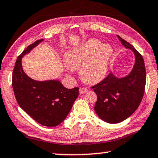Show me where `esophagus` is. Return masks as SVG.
<instances>
[{"mask_svg": "<svg viewBox=\"0 0 158 158\" xmlns=\"http://www.w3.org/2000/svg\"><path fill=\"white\" fill-rule=\"evenodd\" d=\"M87 91H88V89L86 88V87H81L79 89V94H86Z\"/></svg>", "mask_w": 158, "mask_h": 158, "instance_id": "esophagus-1", "label": "esophagus"}]
</instances>
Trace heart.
<instances>
[{
  "mask_svg": "<svg viewBox=\"0 0 158 158\" xmlns=\"http://www.w3.org/2000/svg\"><path fill=\"white\" fill-rule=\"evenodd\" d=\"M113 53L114 49L110 44H101L98 40L93 39L79 49L66 53L65 63L72 69L81 67V78L87 83L94 84L105 77Z\"/></svg>",
  "mask_w": 158,
  "mask_h": 158,
  "instance_id": "1",
  "label": "heart"
}]
</instances>
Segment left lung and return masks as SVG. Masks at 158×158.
Here are the masks:
<instances>
[{"mask_svg": "<svg viewBox=\"0 0 158 158\" xmlns=\"http://www.w3.org/2000/svg\"><path fill=\"white\" fill-rule=\"evenodd\" d=\"M117 37L123 46L135 54L133 70L123 78H117L109 73L102 81L91 86L97 95L94 110L100 118L110 123H120L135 111L143 99L146 82L142 55L129 42Z\"/></svg>", "mask_w": 158, "mask_h": 158, "instance_id": "obj_1", "label": "left lung"}]
</instances>
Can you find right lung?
Instances as JSON below:
<instances>
[{"label":"right lung","instance_id":"obj_1","mask_svg":"<svg viewBox=\"0 0 158 158\" xmlns=\"http://www.w3.org/2000/svg\"><path fill=\"white\" fill-rule=\"evenodd\" d=\"M42 40L35 41L18 56L13 72L12 85L21 109L42 126L55 127L62 123L69 113L78 97L79 89H67L55 80L35 81L23 72L21 64L23 56Z\"/></svg>","mask_w":158,"mask_h":158}]
</instances>
